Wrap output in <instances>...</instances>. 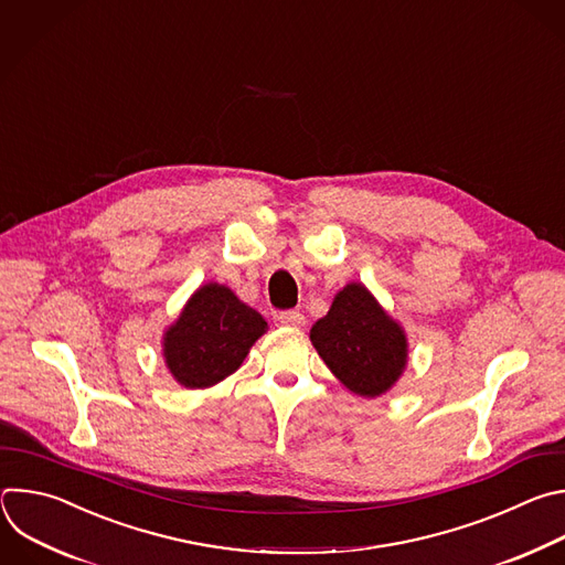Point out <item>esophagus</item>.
Returning <instances> with one entry per match:
<instances>
[{
	"mask_svg": "<svg viewBox=\"0 0 565 565\" xmlns=\"http://www.w3.org/2000/svg\"><path fill=\"white\" fill-rule=\"evenodd\" d=\"M278 322L285 324V327H305V316L296 309H287V311H280L278 313Z\"/></svg>",
	"mask_w": 565,
	"mask_h": 565,
	"instance_id": "esophagus-1",
	"label": "esophagus"
}]
</instances>
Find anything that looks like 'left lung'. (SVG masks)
Wrapping results in <instances>:
<instances>
[{"label":"left lung","instance_id":"1","mask_svg":"<svg viewBox=\"0 0 565 565\" xmlns=\"http://www.w3.org/2000/svg\"><path fill=\"white\" fill-rule=\"evenodd\" d=\"M311 343L338 381L367 398L387 392L407 363L403 329L359 282L333 298L311 327Z\"/></svg>","mask_w":565,"mask_h":565}]
</instances>
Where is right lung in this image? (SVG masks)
I'll use <instances>...</instances> for the list:
<instances>
[{
  "instance_id": "right-lung-1",
  "label": "right lung",
  "mask_w": 565,
  "mask_h": 565,
  "mask_svg": "<svg viewBox=\"0 0 565 565\" xmlns=\"http://www.w3.org/2000/svg\"><path fill=\"white\" fill-rule=\"evenodd\" d=\"M267 331L265 318L227 287H200L167 331L164 359L184 387H211L234 374Z\"/></svg>"
}]
</instances>
